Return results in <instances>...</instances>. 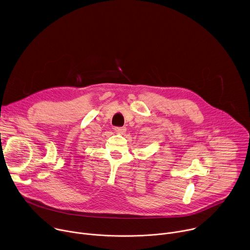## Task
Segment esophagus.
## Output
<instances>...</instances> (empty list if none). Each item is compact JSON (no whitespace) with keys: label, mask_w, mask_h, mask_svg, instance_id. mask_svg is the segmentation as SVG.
<instances>
[{"label":"esophagus","mask_w":250,"mask_h":250,"mask_svg":"<svg viewBox=\"0 0 250 250\" xmlns=\"http://www.w3.org/2000/svg\"><path fill=\"white\" fill-rule=\"evenodd\" d=\"M115 131L120 134H124L126 131L125 127H115Z\"/></svg>","instance_id":"34e87169"}]
</instances>
